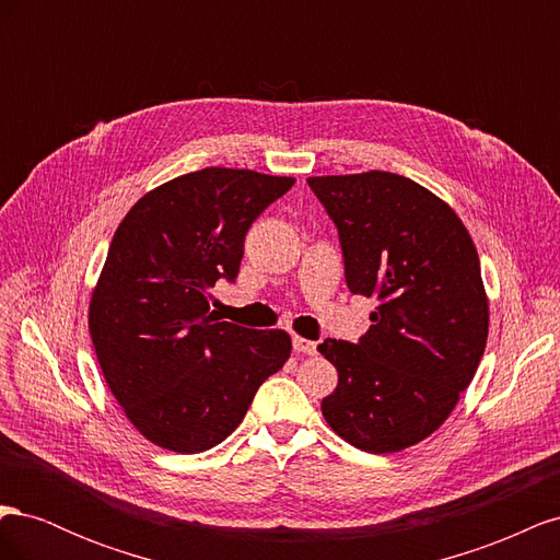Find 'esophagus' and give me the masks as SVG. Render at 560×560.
<instances>
[{
    "label": "esophagus",
    "mask_w": 560,
    "mask_h": 560,
    "mask_svg": "<svg viewBox=\"0 0 560 560\" xmlns=\"http://www.w3.org/2000/svg\"><path fill=\"white\" fill-rule=\"evenodd\" d=\"M294 350L301 352V354H315L317 352V343L315 341H308V338L303 336H294Z\"/></svg>",
    "instance_id": "34e87169"
}]
</instances>
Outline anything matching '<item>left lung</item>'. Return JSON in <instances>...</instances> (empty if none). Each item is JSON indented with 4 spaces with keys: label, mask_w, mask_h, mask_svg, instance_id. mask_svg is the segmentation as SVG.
Instances as JSON below:
<instances>
[{
    "label": "left lung",
    "mask_w": 560,
    "mask_h": 560,
    "mask_svg": "<svg viewBox=\"0 0 560 560\" xmlns=\"http://www.w3.org/2000/svg\"><path fill=\"white\" fill-rule=\"evenodd\" d=\"M308 184L338 229L348 290L381 303L360 343L317 346L338 371L322 416L354 448L404 451L444 425L483 358L477 247L448 202L409 177L369 171Z\"/></svg>",
    "instance_id": "obj_1"
}]
</instances>
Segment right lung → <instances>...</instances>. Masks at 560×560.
<instances>
[{"instance_id": "obj_1", "label": "right lung", "mask_w": 560, "mask_h": 560, "mask_svg": "<svg viewBox=\"0 0 560 560\" xmlns=\"http://www.w3.org/2000/svg\"><path fill=\"white\" fill-rule=\"evenodd\" d=\"M294 177L202 167L147 191L118 224L91 296L89 331L126 418L151 444L208 451L241 425L292 338L210 311L235 280L245 233Z\"/></svg>"}]
</instances>
